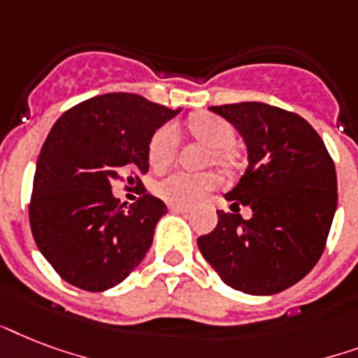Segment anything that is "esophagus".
Listing matches in <instances>:
<instances>
[{"label": "esophagus", "instance_id": "obj_1", "mask_svg": "<svg viewBox=\"0 0 358 358\" xmlns=\"http://www.w3.org/2000/svg\"><path fill=\"white\" fill-rule=\"evenodd\" d=\"M170 213H173V215H188L190 210H188L187 207H177V205H170Z\"/></svg>", "mask_w": 358, "mask_h": 358}]
</instances>
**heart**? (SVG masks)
<instances>
[{"instance_id": "b5f03b06", "label": "heart", "mask_w": 358, "mask_h": 358, "mask_svg": "<svg viewBox=\"0 0 358 358\" xmlns=\"http://www.w3.org/2000/svg\"><path fill=\"white\" fill-rule=\"evenodd\" d=\"M188 130L194 138L207 143L213 148L210 159L217 160L218 164H229L234 162L235 151L231 149L235 141L234 127L220 115L215 113H198L188 121ZM177 148H179V132L176 124H162L155 130V134L149 140V160L155 168H164L176 159ZM220 185V177L213 171L207 173H188V171H177L166 177L155 185V194L166 203L177 205V207H190L207 196L210 190Z\"/></svg>"}]
</instances>
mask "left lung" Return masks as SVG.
I'll list each match as a JSON object with an SVG mask.
<instances>
[{
	"instance_id": "obj_1",
	"label": "left lung",
	"mask_w": 358,
	"mask_h": 358,
	"mask_svg": "<svg viewBox=\"0 0 358 358\" xmlns=\"http://www.w3.org/2000/svg\"><path fill=\"white\" fill-rule=\"evenodd\" d=\"M239 130L248 168L226 194L234 213H218L201 235V256L224 284L248 295H274L320 262L336 213V170L321 136L301 115L263 102L210 106ZM248 204L252 218L234 215Z\"/></svg>"
}]
</instances>
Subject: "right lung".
I'll use <instances>...</instances> for the list:
<instances>
[{
    "instance_id": "obj_1",
    "label": "right lung",
    "mask_w": 358,
    "mask_h": 358,
    "mask_svg": "<svg viewBox=\"0 0 358 358\" xmlns=\"http://www.w3.org/2000/svg\"><path fill=\"white\" fill-rule=\"evenodd\" d=\"M134 93H108L66 110L37 160L29 203L33 239L69 284L106 292L141 263L166 205L143 190L119 205L112 182H140L149 170V140L176 117Z\"/></svg>"
}]
</instances>
